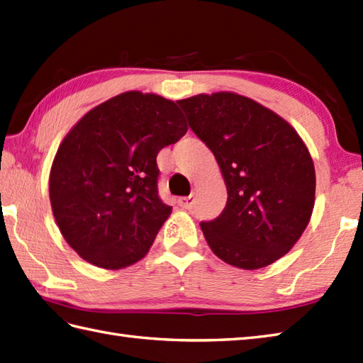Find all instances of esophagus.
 I'll use <instances>...</instances> for the list:
<instances>
[{
	"label": "esophagus",
	"instance_id": "esophagus-1",
	"mask_svg": "<svg viewBox=\"0 0 363 363\" xmlns=\"http://www.w3.org/2000/svg\"><path fill=\"white\" fill-rule=\"evenodd\" d=\"M193 204H195V198H193V195L185 196V198H181V199H179V206H181L182 208H191Z\"/></svg>",
	"mask_w": 363,
	"mask_h": 363
}]
</instances>
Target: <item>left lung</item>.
Listing matches in <instances>:
<instances>
[{"label": "left lung", "instance_id": "obj_1", "mask_svg": "<svg viewBox=\"0 0 363 363\" xmlns=\"http://www.w3.org/2000/svg\"><path fill=\"white\" fill-rule=\"evenodd\" d=\"M178 104L212 150L227 187L221 215L201 223L210 249L240 269L272 264L294 247L313 215L315 170L305 142L280 116L235 92Z\"/></svg>", "mask_w": 363, "mask_h": 363}]
</instances>
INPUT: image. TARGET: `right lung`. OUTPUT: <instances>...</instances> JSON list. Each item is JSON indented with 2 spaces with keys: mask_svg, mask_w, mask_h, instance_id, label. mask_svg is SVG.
<instances>
[{
  "mask_svg": "<svg viewBox=\"0 0 363 363\" xmlns=\"http://www.w3.org/2000/svg\"><path fill=\"white\" fill-rule=\"evenodd\" d=\"M189 126L179 106L128 91L92 108L66 134L49 176L66 242L104 269L136 263L172 213L159 198L156 156Z\"/></svg>",
  "mask_w": 363,
  "mask_h": 363,
  "instance_id": "obj_1",
  "label": "right lung"
}]
</instances>
